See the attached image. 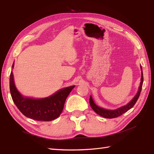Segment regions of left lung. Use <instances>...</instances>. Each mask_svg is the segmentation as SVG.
<instances>
[{
	"label": "left lung",
	"instance_id": "obj_1",
	"mask_svg": "<svg viewBox=\"0 0 154 154\" xmlns=\"http://www.w3.org/2000/svg\"><path fill=\"white\" fill-rule=\"evenodd\" d=\"M140 68H141V70H142V76H141V82H140V85L139 87V89L138 91V93H137V94H136V95L133 98L132 100L130 101V103H128L126 105L123 106L120 108H119V109H117L116 110H106V109H103V108H101V107L98 106L97 104L94 103L92 97H91V96L90 99H89L90 105L94 112L99 114V115L103 116L104 118H106V119H114V118H116V117H119V116H121L124 113L127 112L128 110H130V109H132V108L134 106V105L137 102V100H138V98L140 97V93H141V91H142V87L143 81V77L142 66L140 67Z\"/></svg>",
	"mask_w": 154,
	"mask_h": 154
}]
</instances>
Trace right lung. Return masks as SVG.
Returning <instances> with one entry per match:
<instances>
[{"label": "right lung", "mask_w": 154, "mask_h": 154, "mask_svg": "<svg viewBox=\"0 0 154 154\" xmlns=\"http://www.w3.org/2000/svg\"><path fill=\"white\" fill-rule=\"evenodd\" d=\"M74 87L73 85L64 88L44 99H31L24 97L18 92L15 87L12 71L10 75V91L13 102L24 116L35 120L51 121L60 116L65 100Z\"/></svg>", "instance_id": "right-lung-1"}]
</instances>
